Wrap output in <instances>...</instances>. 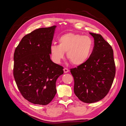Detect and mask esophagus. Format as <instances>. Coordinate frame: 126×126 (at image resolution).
Segmentation results:
<instances>
[{
  "instance_id": "obj_1",
  "label": "esophagus",
  "mask_w": 126,
  "mask_h": 126,
  "mask_svg": "<svg viewBox=\"0 0 126 126\" xmlns=\"http://www.w3.org/2000/svg\"><path fill=\"white\" fill-rule=\"evenodd\" d=\"M63 71H64V73H67V72H69V69H68V68H64L63 69Z\"/></svg>"
}]
</instances>
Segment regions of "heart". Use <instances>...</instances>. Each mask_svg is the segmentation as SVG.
Returning <instances> with one entry per match:
<instances>
[{
  "mask_svg": "<svg viewBox=\"0 0 126 126\" xmlns=\"http://www.w3.org/2000/svg\"><path fill=\"white\" fill-rule=\"evenodd\" d=\"M59 45L52 44L50 47L52 60L59 63L67 52V57L75 66L85 63L91 54L93 41L88 36L75 33H67L58 39Z\"/></svg>",
  "mask_w": 126,
  "mask_h": 126,
  "instance_id": "obj_1",
  "label": "heart"
}]
</instances>
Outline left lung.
Segmentation results:
<instances>
[{
	"instance_id": "left-lung-1",
	"label": "left lung",
	"mask_w": 126,
	"mask_h": 126,
	"mask_svg": "<svg viewBox=\"0 0 126 126\" xmlns=\"http://www.w3.org/2000/svg\"><path fill=\"white\" fill-rule=\"evenodd\" d=\"M94 47L87 62L71 69L74 78V93L85 103L101 100L111 87L116 73L112 47L99 34L89 32Z\"/></svg>"
}]
</instances>
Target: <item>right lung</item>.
Listing matches in <instances>:
<instances>
[{"label": "right lung", "mask_w": 126, "mask_h": 126, "mask_svg": "<svg viewBox=\"0 0 126 126\" xmlns=\"http://www.w3.org/2000/svg\"><path fill=\"white\" fill-rule=\"evenodd\" d=\"M56 26L33 30L22 38L14 56V76L20 93L33 104L46 105L57 93L56 82L63 68L50 59Z\"/></svg>", "instance_id": "add662e5"}]
</instances>
